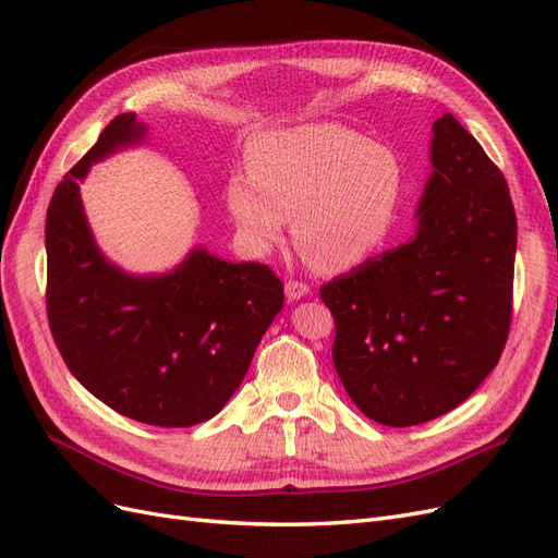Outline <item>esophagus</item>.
<instances>
[{
    "label": "esophagus",
    "mask_w": 558,
    "mask_h": 558,
    "mask_svg": "<svg viewBox=\"0 0 558 558\" xmlns=\"http://www.w3.org/2000/svg\"><path fill=\"white\" fill-rule=\"evenodd\" d=\"M310 293V286L305 281H298V279H289L286 281V298L289 300H300Z\"/></svg>",
    "instance_id": "obj_1"
}]
</instances>
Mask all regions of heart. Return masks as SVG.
Masks as SVG:
<instances>
[{"instance_id":"b5f03b06","label":"heart","mask_w":558,"mask_h":558,"mask_svg":"<svg viewBox=\"0 0 558 558\" xmlns=\"http://www.w3.org/2000/svg\"><path fill=\"white\" fill-rule=\"evenodd\" d=\"M251 174H232L228 209L251 251H269L293 216L302 256L324 272L373 258L393 228L402 167L379 144L320 123L267 134L251 150Z\"/></svg>"}]
</instances>
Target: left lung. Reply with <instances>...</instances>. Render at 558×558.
Instances as JSON below:
<instances>
[{"instance_id":"obj_1","label":"left lung","mask_w":558,"mask_h":558,"mask_svg":"<svg viewBox=\"0 0 558 558\" xmlns=\"http://www.w3.org/2000/svg\"><path fill=\"white\" fill-rule=\"evenodd\" d=\"M433 134L416 238L320 286L337 375L367 418L393 428L426 424L475 393L512 324L508 181L451 113Z\"/></svg>"}]
</instances>
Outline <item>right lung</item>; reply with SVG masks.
Masks as SVG:
<instances>
[{"label": "right lung", "mask_w": 558, "mask_h": 558, "mask_svg": "<svg viewBox=\"0 0 558 558\" xmlns=\"http://www.w3.org/2000/svg\"><path fill=\"white\" fill-rule=\"evenodd\" d=\"M142 137L134 113L116 116L58 183L46 214V314L64 365L95 398L140 424L189 428L238 391L283 307V283L263 263L234 265L205 248L150 279L102 258L78 181Z\"/></svg>", "instance_id": "1"}]
</instances>
